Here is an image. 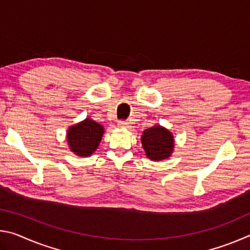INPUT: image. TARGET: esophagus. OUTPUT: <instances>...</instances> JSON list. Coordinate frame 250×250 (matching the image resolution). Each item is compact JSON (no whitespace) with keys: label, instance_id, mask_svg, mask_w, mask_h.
<instances>
[{"label":"esophagus","instance_id":"esophagus-1","mask_svg":"<svg viewBox=\"0 0 250 250\" xmlns=\"http://www.w3.org/2000/svg\"><path fill=\"white\" fill-rule=\"evenodd\" d=\"M118 125L120 128H129V122L128 121H119L118 122Z\"/></svg>","mask_w":250,"mask_h":250}]
</instances>
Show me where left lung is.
Returning a JSON list of instances; mask_svg holds the SVG:
<instances>
[{"instance_id": "1", "label": "left lung", "mask_w": 250, "mask_h": 250, "mask_svg": "<svg viewBox=\"0 0 250 250\" xmlns=\"http://www.w3.org/2000/svg\"><path fill=\"white\" fill-rule=\"evenodd\" d=\"M142 147L147 159L162 161L168 159L174 151V137L167 128L155 125L146 129L141 135Z\"/></svg>"}]
</instances>
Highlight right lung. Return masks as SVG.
<instances>
[{"mask_svg": "<svg viewBox=\"0 0 250 250\" xmlns=\"http://www.w3.org/2000/svg\"><path fill=\"white\" fill-rule=\"evenodd\" d=\"M104 128L90 118L70 125L67 130V142L70 151L78 156H90L98 149Z\"/></svg>", "mask_w": 250, "mask_h": 250, "instance_id": "obj_1", "label": "right lung"}]
</instances>
